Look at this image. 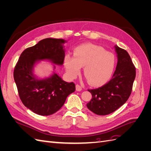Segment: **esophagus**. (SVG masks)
Instances as JSON below:
<instances>
[{
    "mask_svg": "<svg viewBox=\"0 0 151 151\" xmlns=\"http://www.w3.org/2000/svg\"><path fill=\"white\" fill-rule=\"evenodd\" d=\"M76 91H81L82 90V88H81V87L79 85H78V84H77V85L76 86Z\"/></svg>",
    "mask_w": 151,
    "mask_h": 151,
    "instance_id": "obj_1",
    "label": "esophagus"
}]
</instances>
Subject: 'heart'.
Wrapping results in <instances>:
<instances>
[{"instance_id": "heart-1", "label": "heart", "mask_w": 151, "mask_h": 151, "mask_svg": "<svg viewBox=\"0 0 151 151\" xmlns=\"http://www.w3.org/2000/svg\"><path fill=\"white\" fill-rule=\"evenodd\" d=\"M63 64L68 76L75 79L84 67V74L89 83L98 86L110 79L115 65V55L105 52L101 47L93 44H83L77 47L74 57L67 54Z\"/></svg>"}]
</instances>
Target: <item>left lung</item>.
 <instances>
[{
    "instance_id": "1",
    "label": "left lung",
    "mask_w": 151,
    "mask_h": 151,
    "mask_svg": "<svg viewBox=\"0 0 151 151\" xmlns=\"http://www.w3.org/2000/svg\"><path fill=\"white\" fill-rule=\"evenodd\" d=\"M118 62L112 79L107 84L95 89H89L92 99L87 107L98 115L110 114L124 104L129 99L135 78V68L126 50L114 47Z\"/></svg>"
}]
</instances>
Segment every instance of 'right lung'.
Segmentation results:
<instances>
[{
  "label": "right lung",
  "instance_id": "obj_1",
  "mask_svg": "<svg viewBox=\"0 0 151 151\" xmlns=\"http://www.w3.org/2000/svg\"><path fill=\"white\" fill-rule=\"evenodd\" d=\"M63 39L48 38L26 48L21 54L14 71L19 98L24 106L39 115H52L60 109L67 96L74 93V83L63 81L55 70L45 78H38L34 74L38 62L47 60L62 65L65 57Z\"/></svg>",
  "mask_w": 151,
  "mask_h": 151
}]
</instances>
